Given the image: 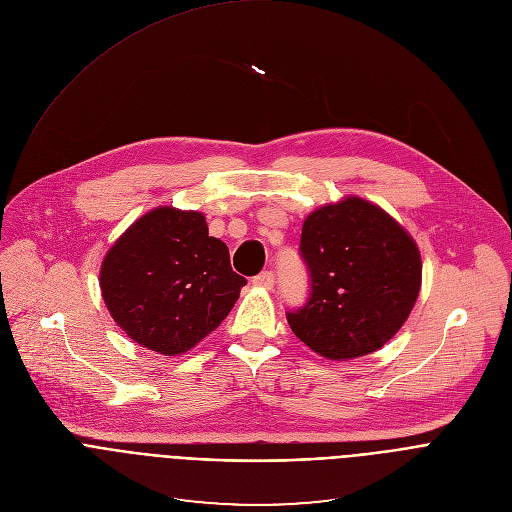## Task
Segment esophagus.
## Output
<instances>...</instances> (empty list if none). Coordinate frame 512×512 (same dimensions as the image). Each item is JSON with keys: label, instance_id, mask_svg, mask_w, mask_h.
I'll return each instance as SVG.
<instances>
[{"label": "esophagus", "instance_id": "1", "mask_svg": "<svg viewBox=\"0 0 512 512\" xmlns=\"http://www.w3.org/2000/svg\"><path fill=\"white\" fill-rule=\"evenodd\" d=\"M253 284L259 286V288H265V290H271L276 286V274L274 271H261L259 276L253 278Z\"/></svg>", "mask_w": 512, "mask_h": 512}]
</instances>
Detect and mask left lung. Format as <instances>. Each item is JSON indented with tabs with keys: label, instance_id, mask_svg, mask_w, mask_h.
<instances>
[{
	"label": "left lung",
	"instance_id": "obj_1",
	"mask_svg": "<svg viewBox=\"0 0 512 512\" xmlns=\"http://www.w3.org/2000/svg\"><path fill=\"white\" fill-rule=\"evenodd\" d=\"M309 298L286 313L294 335L329 360L383 348L410 317L422 280L414 238L360 197L315 210L302 224Z\"/></svg>",
	"mask_w": 512,
	"mask_h": 512
}]
</instances>
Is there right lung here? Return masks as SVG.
Instances as JSON below:
<instances>
[{"mask_svg": "<svg viewBox=\"0 0 512 512\" xmlns=\"http://www.w3.org/2000/svg\"><path fill=\"white\" fill-rule=\"evenodd\" d=\"M247 284L199 212L156 208L133 222L100 267L117 325L148 350L177 356L212 333Z\"/></svg>", "mask_w": 512, "mask_h": 512, "instance_id": "add662e5", "label": "right lung"}]
</instances>
